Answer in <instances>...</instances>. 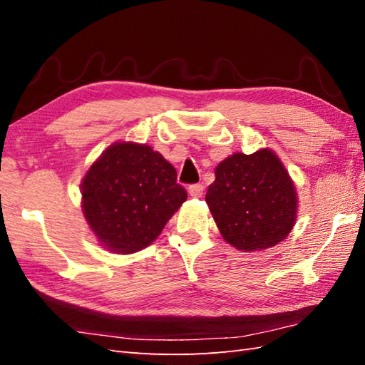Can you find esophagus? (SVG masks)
I'll return each mask as SVG.
<instances>
[{
  "label": "esophagus",
  "instance_id": "34e87169",
  "mask_svg": "<svg viewBox=\"0 0 365 365\" xmlns=\"http://www.w3.org/2000/svg\"><path fill=\"white\" fill-rule=\"evenodd\" d=\"M188 192H190V196H192V197H202V195H204V185L202 183L190 185Z\"/></svg>",
  "mask_w": 365,
  "mask_h": 365
}]
</instances>
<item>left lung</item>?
Returning <instances> with one entry per match:
<instances>
[{
	"label": "left lung",
	"instance_id": "8db88e82",
	"mask_svg": "<svg viewBox=\"0 0 365 365\" xmlns=\"http://www.w3.org/2000/svg\"><path fill=\"white\" fill-rule=\"evenodd\" d=\"M205 200L222 238L238 251L273 247L290 234L298 196L282 161L269 149L234 153L215 169Z\"/></svg>",
	"mask_w": 365,
	"mask_h": 365
}]
</instances>
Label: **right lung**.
I'll use <instances>...</instances> for the list:
<instances>
[{"label": "right lung", "instance_id": "right-lung-1", "mask_svg": "<svg viewBox=\"0 0 365 365\" xmlns=\"http://www.w3.org/2000/svg\"><path fill=\"white\" fill-rule=\"evenodd\" d=\"M84 218L100 245L118 254L149 246L187 200L177 173L150 145L114 143L81 182Z\"/></svg>", "mask_w": 365, "mask_h": 365}]
</instances>
